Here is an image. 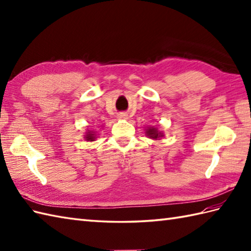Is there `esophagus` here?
Returning a JSON list of instances; mask_svg holds the SVG:
<instances>
[{"label": "esophagus", "instance_id": "34e87169", "mask_svg": "<svg viewBox=\"0 0 251 251\" xmlns=\"http://www.w3.org/2000/svg\"><path fill=\"white\" fill-rule=\"evenodd\" d=\"M127 116H128V115H127L126 113H124V112H122V113L119 114V119H121V120H126Z\"/></svg>", "mask_w": 251, "mask_h": 251}]
</instances>
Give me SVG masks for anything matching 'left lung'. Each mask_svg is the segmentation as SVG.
I'll list each match as a JSON object with an SVG mask.
<instances>
[{
    "mask_svg": "<svg viewBox=\"0 0 251 251\" xmlns=\"http://www.w3.org/2000/svg\"><path fill=\"white\" fill-rule=\"evenodd\" d=\"M146 136L150 139H154V140H159L161 138L164 137V132L159 130L158 128L154 126H150L146 128Z\"/></svg>",
    "mask_w": 251,
    "mask_h": 251,
    "instance_id": "left-lung-1",
    "label": "left lung"
}]
</instances>
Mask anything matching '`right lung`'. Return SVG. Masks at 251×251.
Masks as SVG:
<instances>
[{"mask_svg": "<svg viewBox=\"0 0 251 251\" xmlns=\"http://www.w3.org/2000/svg\"><path fill=\"white\" fill-rule=\"evenodd\" d=\"M84 139L86 141H95L96 139H97V131L87 130L84 135Z\"/></svg>", "mask_w": 251, "mask_h": 251, "instance_id": "1", "label": "right lung"}]
</instances>
